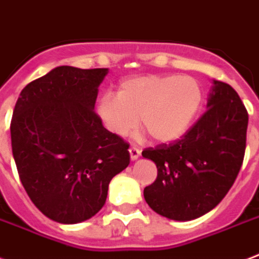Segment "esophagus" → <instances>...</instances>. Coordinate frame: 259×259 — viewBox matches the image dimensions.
<instances>
[{"label": "esophagus", "mask_w": 259, "mask_h": 259, "mask_svg": "<svg viewBox=\"0 0 259 259\" xmlns=\"http://www.w3.org/2000/svg\"><path fill=\"white\" fill-rule=\"evenodd\" d=\"M129 153H130V159H132V160H137L138 157H140V155H141V151H140L138 148L132 147L129 149Z\"/></svg>", "instance_id": "obj_1"}]
</instances>
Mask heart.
<instances>
[{
  "instance_id": "1",
  "label": "heart",
  "mask_w": 259,
  "mask_h": 259,
  "mask_svg": "<svg viewBox=\"0 0 259 259\" xmlns=\"http://www.w3.org/2000/svg\"><path fill=\"white\" fill-rule=\"evenodd\" d=\"M202 102L193 77L138 76L119 84L116 96L104 95L96 106L106 129L125 137L138 121L155 141L168 143L186 133Z\"/></svg>"
}]
</instances>
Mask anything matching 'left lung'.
Wrapping results in <instances>:
<instances>
[{"label":"left lung","mask_w":259,"mask_h":259,"mask_svg":"<svg viewBox=\"0 0 259 259\" xmlns=\"http://www.w3.org/2000/svg\"><path fill=\"white\" fill-rule=\"evenodd\" d=\"M206 108L181 140L143 151L157 167V178L144 189V198L171 220L189 222L212 210L243 163L248 114L239 95L213 80Z\"/></svg>","instance_id":"obj_1"}]
</instances>
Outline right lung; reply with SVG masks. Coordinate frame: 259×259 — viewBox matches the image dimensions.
I'll list each match as a JSON object with an SVG mask.
<instances>
[{
	"label": "right lung",
	"instance_id": "1",
	"mask_svg": "<svg viewBox=\"0 0 259 259\" xmlns=\"http://www.w3.org/2000/svg\"><path fill=\"white\" fill-rule=\"evenodd\" d=\"M108 69L58 66L29 82L16 102L12 152L20 181L40 212L62 224L103 208L108 185L129 165V144L96 115Z\"/></svg>",
	"mask_w": 259,
	"mask_h": 259
}]
</instances>
